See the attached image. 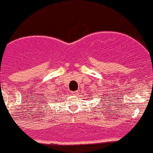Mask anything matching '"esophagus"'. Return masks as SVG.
I'll use <instances>...</instances> for the list:
<instances>
[{"instance_id": "esophagus-1", "label": "esophagus", "mask_w": 153, "mask_h": 153, "mask_svg": "<svg viewBox=\"0 0 153 153\" xmlns=\"http://www.w3.org/2000/svg\"><path fill=\"white\" fill-rule=\"evenodd\" d=\"M72 95H75V96H76V95L78 94V91H75V92H72Z\"/></svg>"}]
</instances>
